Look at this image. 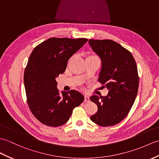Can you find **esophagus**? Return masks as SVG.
I'll return each mask as SVG.
<instances>
[{
    "label": "esophagus",
    "mask_w": 159,
    "mask_h": 159,
    "mask_svg": "<svg viewBox=\"0 0 159 159\" xmlns=\"http://www.w3.org/2000/svg\"><path fill=\"white\" fill-rule=\"evenodd\" d=\"M89 98L87 95H84V102H89Z\"/></svg>",
    "instance_id": "esophagus-1"
}]
</instances>
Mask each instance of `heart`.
Segmentation results:
<instances>
[{
  "label": "heart",
  "mask_w": 159,
  "mask_h": 159,
  "mask_svg": "<svg viewBox=\"0 0 159 159\" xmlns=\"http://www.w3.org/2000/svg\"><path fill=\"white\" fill-rule=\"evenodd\" d=\"M94 57H97L96 56H95V55H89V56H88L87 57V59H89V58H94ZM86 59V60H87Z\"/></svg>",
  "instance_id": "obj_1"
}]
</instances>
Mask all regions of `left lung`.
I'll return each mask as SVG.
<instances>
[{
    "label": "left lung",
    "instance_id": "1",
    "mask_svg": "<svg viewBox=\"0 0 159 159\" xmlns=\"http://www.w3.org/2000/svg\"><path fill=\"white\" fill-rule=\"evenodd\" d=\"M89 44L101 59L98 80L109 90L106 96H91L98 109L90 119L100 126H113L126 117L137 96V66L129 51L113 40L89 39Z\"/></svg>",
    "mask_w": 159,
    "mask_h": 159
}]
</instances>
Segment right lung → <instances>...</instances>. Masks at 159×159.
<instances>
[{"mask_svg":"<svg viewBox=\"0 0 159 159\" xmlns=\"http://www.w3.org/2000/svg\"><path fill=\"white\" fill-rule=\"evenodd\" d=\"M87 42V39L50 38L36 46L30 55L24 81L27 102L40 122L51 127L65 124L73 109L84 100L80 92L68 93L57 89L56 78L64 73L68 61Z\"/></svg>","mask_w":159,"mask_h":159,"instance_id":"add662e5","label":"right lung"}]
</instances>
